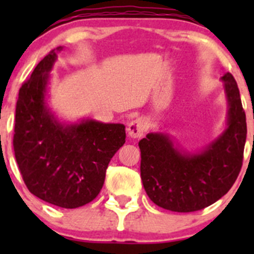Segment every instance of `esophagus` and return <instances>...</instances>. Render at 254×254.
<instances>
[{
  "instance_id": "1",
  "label": "esophagus",
  "mask_w": 254,
  "mask_h": 254,
  "mask_svg": "<svg viewBox=\"0 0 254 254\" xmlns=\"http://www.w3.org/2000/svg\"><path fill=\"white\" fill-rule=\"evenodd\" d=\"M146 130V123L142 118H136L135 120H131L130 124L127 125V134L129 136L137 139V137H141Z\"/></svg>"
}]
</instances>
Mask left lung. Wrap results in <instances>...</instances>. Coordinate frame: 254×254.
<instances>
[{"instance_id":"left-lung-1","label":"left lung","mask_w":254,"mask_h":254,"mask_svg":"<svg viewBox=\"0 0 254 254\" xmlns=\"http://www.w3.org/2000/svg\"><path fill=\"white\" fill-rule=\"evenodd\" d=\"M221 79L229 107L227 127L205 150L182 151L161 132H150L140 140L142 184L156 205L177 212L198 211L222 198L236 182L247 124L234 76L227 72Z\"/></svg>"}]
</instances>
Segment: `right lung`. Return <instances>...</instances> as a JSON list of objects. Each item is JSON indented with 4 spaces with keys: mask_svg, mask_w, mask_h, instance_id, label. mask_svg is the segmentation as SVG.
Instances as JSON below:
<instances>
[{
    "mask_svg": "<svg viewBox=\"0 0 254 254\" xmlns=\"http://www.w3.org/2000/svg\"><path fill=\"white\" fill-rule=\"evenodd\" d=\"M59 47L40 61L18 93L13 148L25 186L53 205L75 209L103 187L111 158L125 143L123 124L82 120L65 125L45 103L49 72Z\"/></svg>",
    "mask_w": 254,
    "mask_h": 254,
    "instance_id": "add662e5",
    "label": "right lung"
}]
</instances>
